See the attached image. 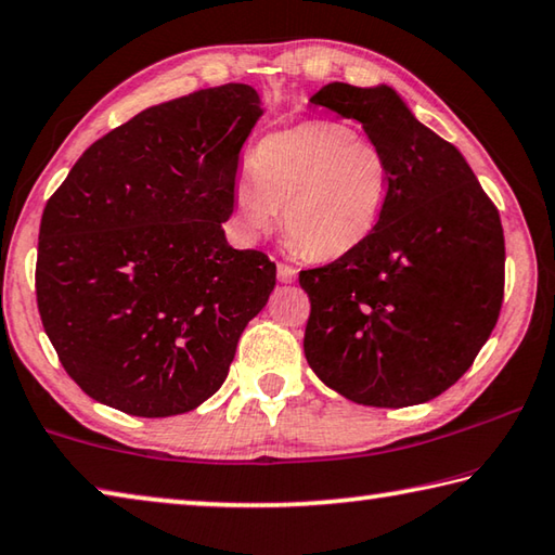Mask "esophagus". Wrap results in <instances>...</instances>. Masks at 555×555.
I'll use <instances>...</instances> for the list:
<instances>
[{
    "mask_svg": "<svg viewBox=\"0 0 555 555\" xmlns=\"http://www.w3.org/2000/svg\"><path fill=\"white\" fill-rule=\"evenodd\" d=\"M296 274H298V271H296L294 267H288V264H276V276H279L281 284H291V281L296 279Z\"/></svg>",
    "mask_w": 555,
    "mask_h": 555,
    "instance_id": "1",
    "label": "esophagus"
}]
</instances>
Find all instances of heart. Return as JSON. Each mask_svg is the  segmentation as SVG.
<instances>
[{"label":"heart","instance_id":"heart-1","mask_svg":"<svg viewBox=\"0 0 555 555\" xmlns=\"http://www.w3.org/2000/svg\"><path fill=\"white\" fill-rule=\"evenodd\" d=\"M389 188V158L372 139L343 121L311 119L261 139L251 166L234 178L232 198L242 230H274L284 210L288 242L327 261L377 230Z\"/></svg>","mask_w":555,"mask_h":555}]
</instances>
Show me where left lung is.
I'll return each instance as SVG.
<instances>
[{"label": "left lung", "mask_w": 555, "mask_h": 555, "mask_svg": "<svg viewBox=\"0 0 555 555\" xmlns=\"http://www.w3.org/2000/svg\"><path fill=\"white\" fill-rule=\"evenodd\" d=\"M313 105L357 119L389 158L382 220L350 255L300 271L304 350L325 387L364 406L436 399L463 377L504 298V232L457 149L389 86L331 82Z\"/></svg>", "instance_id": "left-lung-1"}]
</instances>
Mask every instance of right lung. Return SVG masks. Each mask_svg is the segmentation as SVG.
Masks as SVG:
<instances>
[{"label": "right lung", "instance_id": "1", "mask_svg": "<svg viewBox=\"0 0 555 555\" xmlns=\"http://www.w3.org/2000/svg\"><path fill=\"white\" fill-rule=\"evenodd\" d=\"M264 115L242 82L162 102L98 139L46 203L43 331L78 387L129 416L193 411L228 379L276 264L222 222L242 144Z\"/></svg>", "mask_w": 555, "mask_h": 555}]
</instances>
